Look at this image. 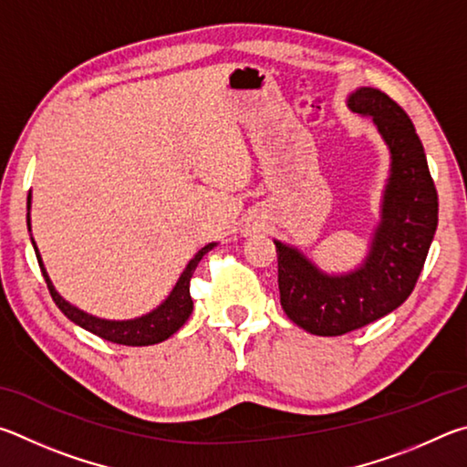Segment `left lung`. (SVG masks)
<instances>
[{
	"label": "left lung",
	"instance_id": "left-lung-1",
	"mask_svg": "<svg viewBox=\"0 0 467 467\" xmlns=\"http://www.w3.org/2000/svg\"><path fill=\"white\" fill-rule=\"evenodd\" d=\"M348 106L373 117L391 151L383 219L363 268L328 276L297 250L275 242L285 314L317 337L358 330L402 306L419 281L439 221L437 188L406 110L375 88L357 89Z\"/></svg>",
	"mask_w": 467,
	"mask_h": 467
}]
</instances>
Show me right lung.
Returning a JSON list of instances; mask_svg holds the SVG:
<instances>
[{"label": "right lung", "instance_id": "1", "mask_svg": "<svg viewBox=\"0 0 467 467\" xmlns=\"http://www.w3.org/2000/svg\"><path fill=\"white\" fill-rule=\"evenodd\" d=\"M28 225H30V219H28ZM32 244H35V242H32ZM213 246H215V244H209V246H204V248L196 252V256L191 260V263H188L186 271L182 273L180 281L176 283L174 291L170 293V297L163 301V304L158 309H153L151 314H147L143 317H137V320H129V322L98 320V317L88 316L84 312H79L78 307L69 306L67 301H65L59 296V293L55 291L53 283L48 281V275L45 271L43 263H40V256H38L36 248H35V252H36V258H38L40 273H43L45 281H47L48 293H51V297L57 304V307H59L71 322H76L78 326H81V328H86L88 332H92V334H96V337H100L104 340L117 342V345L147 347V345H155V342H161V340L170 338L171 334L182 328L184 322L188 320V316H191V312H192V297H191L192 273H194V268L199 266L201 258L207 254V252Z\"/></svg>", "mask_w": 467, "mask_h": 467}]
</instances>
